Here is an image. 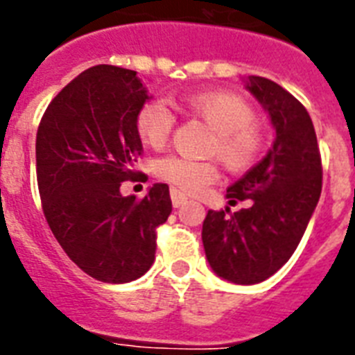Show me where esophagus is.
<instances>
[{
  "label": "esophagus",
  "mask_w": 355,
  "mask_h": 355,
  "mask_svg": "<svg viewBox=\"0 0 355 355\" xmlns=\"http://www.w3.org/2000/svg\"><path fill=\"white\" fill-rule=\"evenodd\" d=\"M171 202H173V206H175V208H180V206L188 202V197L180 193L178 189H171Z\"/></svg>",
  "instance_id": "esophagus-1"
}]
</instances>
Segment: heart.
I'll return each mask as SVG.
<instances>
[{"label": "heart", "mask_w": 355, "mask_h": 355, "mask_svg": "<svg viewBox=\"0 0 355 355\" xmlns=\"http://www.w3.org/2000/svg\"><path fill=\"white\" fill-rule=\"evenodd\" d=\"M178 107L214 130L208 155L217 156L227 169L239 173L258 162L265 136L247 99L227 90L191 92L178 99ZM134 127L145 145L162 149L171 139L175 116L166 103L150 99L138 108ZM156 175L178 191L199 193L219 178V167L216 162L166 156L156 164Z\"/></svg>", "instance_id": "1"}]
</instances>
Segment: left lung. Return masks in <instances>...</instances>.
Here are the masks:
<instances>
[{"instance_id": "obj_1", "label": "left lung", "mask_w": 355, "mask_h": 355, "mask_svg": "<svg viewBox=\"0 0 355 355\" xmlns=\"http://www.w3.org/2000/svg\"><path fill=\"white\" fill-rule=\"evenodd\" d=\"M276 128L263 160L227 189L230 205L250 200L239 211L210 210L202 223L206 258L217 275L234 284H259L297 250L322 189V160L313 121L297 97L265 77H248Z\"/></svg>"}]
</instances>
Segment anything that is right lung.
<instances>
[{
	"label": "right lung",
	"mask_w": 355,
	"mask_h": 355,
	"mask_svg": "<svg viewBox=\"0 0 355 355\" xmlns=\"http://www.w3.org/2000/svg\"><path fill=\"white\" fill-rule=\"evenodd\" d=\"M149 99L132 69L99 64L75 77L42 116L36 180L42 210L64 252L88 276L125 284L155 261L156 230L171 214L167 184L123 197L144 155L134 118Z\"/></svg>",
	"instance_id": "add662e5"
}]
</instances>
